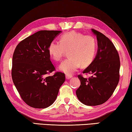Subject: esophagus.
Segmentation results:
<instances>
[{"instance_id": "obj_1", "label": "esophagus", "mask_w": 132, "mask_h": 132, "mask_svg": "<svg viewBox=\"0 0 132 132\" xmlns=\"http://www.w3.org/2000/svg\"><path fill=\"white\" fill-rule=\"evenodd\" d=\"M73 76L71 75H66V79H68V80H69V79H71V77H72Z\"/></svg>"}]
</instances>
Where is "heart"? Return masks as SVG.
<instances>
[{
  "label": "heart",
  "mask_w": 132,
  "mask_h": 132,
  "mask_svg": "<svg viewBox=\"0 0 132 132\" xmlns=\"http://www.w3.org/2000/svg\"><path fill=\"white\" fill-rule=\"evenodd\" d=\"M60 42L52 41L48 46V53L56 61H61L66 51L69 58L62 62L59 69L71 75L80 66H87L93 61L97 49L96 39L92 35L71 31L62 35Z\"/></svg>",
  "instance_id": "1"
}]
</instances>
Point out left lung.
<instances>
[{
  "mask_svg": "<svg viewBox=\"0 0 132 132\" xmlns=\"http://www.w3.org/2000/svg\"><path fill=\"white\" fill-rule=\"evenodd\" d=\"M91 31L97 37L98 50L94 59L83 73L93 76L88 79L78 76L81 84L76 93L81 103L95 106L105 102L114 92L119 80L120 60L111 40L99 31Z\"/></svg>",
  "mask_w": 132,
  "mask_h": 132,
  "instance_id": "obj_1",
  "label": "left lung"
}]
</instances>
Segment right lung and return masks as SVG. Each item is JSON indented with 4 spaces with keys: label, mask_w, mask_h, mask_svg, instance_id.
I'll list each match as a JSON object with an SVG mask.
<instances>
[{
    "label": "right lung",
    "mask_w": 132,
    "mask_h": 132,
    "mask_svg": "<svg viewBox=\"0 0 132 132\" xmlns=\"http://www.w3.org/2000/svg\"><path fill=\"white\" fill-rule=\"evenodd\" d=\"M61 31H38L21 41L12 59L13 83L23 101L35 108H46L56 99L65 75L55 70L50 60L48 46Z\"/></svg>",
    "instance_id": "1"
}]
</instances>
